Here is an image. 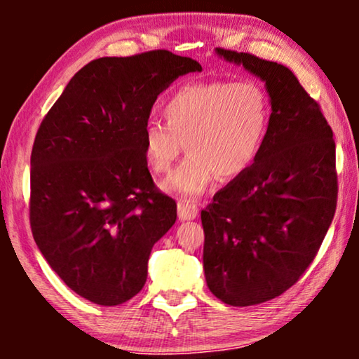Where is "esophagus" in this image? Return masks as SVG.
<instances>
[{"label": "esophagus", "mask_w": 359, "mask_h": 359, "mask_svg": "<svg viewBox=\"0 0 359 359\" xmlns=\"http://www.w3.org/2000/svg\"><path fill=\"white\" fill-rule=\"evenodd\" d=\"M199 208L198 204L191 203V201H178V217L181 220H191L198 217Z\"/></svg>", "instance_id": "1"}]
</instances>
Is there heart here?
Listing matches in <instances>:
<instances>
[{"label": "heart", "mask_w": 359, "mask_h": 359, "mask_svg": "<svg viewBox=\"0 0 359 359\" xmlns=\"http://www.w3.org/2000/svg\"><path fill=\"white\" fill-rule=\"evenodd\" d=\"M166 124L149 121L142 147L149 168L165 175L189 150L166 188L198 196L217 178H237L252 168L269 127V101L255 81H188L161 101Z\"/></svg>", "instance_id": "b5f03b06"}]
</instances>
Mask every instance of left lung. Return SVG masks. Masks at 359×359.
<instances>
[{
	"label": "left lung",
	"mask_w": 359,
	"mask_h": 359,
	"mask_svg": "<svg viewBox=\"0 0 359 359\" xmlns=\"http://www.w3.org/2000/svg\"><path fill=\"white\" fill-rule=\"evenodd\" d=\"M217 53L262 78L271 97L257 161L201 210L208 287L247 307L281 296L316 258L337 209L335 140L287 67L248 52Z\"/></svg>",
	"instance_id": "left-lung-1"
}]
</instances>
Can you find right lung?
<instances>
[{
  "label": "right lung",
  "instance_id": "1",
  "mask_svg": "<svg viewBox=\"0 0 359 359\" xmlns=\"http://www.w3.org/2000/svg\"><path fill=\"white\" fill-rule=\"evenodd\" d=\"M201 70L163 48L96 58L41 122L29 220L43 258L78 296L119 306L144 287L151 247L176 222V203L154 183L142 130L156 96Z\"/></svg>",
  "mask_w": 359,
  "mask_h": 359
}]
</instances>
